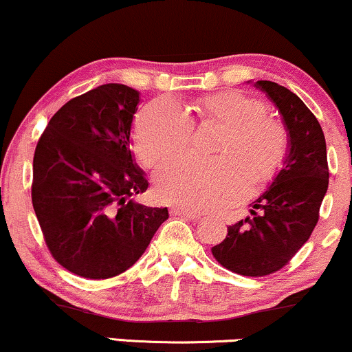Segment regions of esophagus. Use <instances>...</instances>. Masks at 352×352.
I'll return each mask as SVG.
<instances>
[{
    "instance_id": "34e87169",
    "label": "esophagus",
    "mask_w": 352,
    "mask_h": 352,
    "mask_svg": "<svg viewBox=\"0 0 352 352\" xmlns=\"http://www.w3.org/2000/svg\"><path fill=\"white\" fill-rule=\"evenodd\" d=\"M171 215L173 217H184V219H189V220H199L202 217L201 212H192V210L179 209V207H173Z\"/></svg>"
}]
</instances>
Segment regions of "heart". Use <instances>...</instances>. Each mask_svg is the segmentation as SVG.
I'll return each mask as SVG.
<instances>
[{"label": "heart", "instance_id": "1", "mask_svg": "<svg viewBox=\"0 0 352 352\" xmlns=\"http://www.w3.org/2000/svg\"><path fill=\"white\" fill-rule=\"evenodd\" d=\"M267 106L241 91H220L194 104V116L168 98L155 99L138 112L133 146L145 166L183 153L194 138V124L227 127L217 146L220 160L184 156L156 169L160 201L186 210L222 209L246 192L266 188L289 155V132L267 116Z\"/></svg>", "mask_w": 352, "mask_h": 352}]
</instances>
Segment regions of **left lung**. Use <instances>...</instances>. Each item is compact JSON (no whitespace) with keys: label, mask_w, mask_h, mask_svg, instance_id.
<instances>
[{"label":"left lung","mask_w":352,"mask_h":352,"mask_svg":"<svg viewBox=\"0 0 352 352\" xmlns=\"http://www.w3.org/2000/svg\"><path fill=\"white\" fill-rule=\"evenodd\" d=\"M254 86L279 109L289 132V155L269 189L253 202L251 217L228 227L212 254L228 271L263 277L284 267L310 238L329 169L322 125L302 99L274 81Z\"/></svg>","instance_id":"8db88e82"}]
</instances>
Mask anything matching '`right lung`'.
<instances>
[{"label": "right lung", "instance_id": "add662e5", "mask_svg": "<svg viewBox=\"0 0 352 352\" xmlns=\"http://www.w3.org/2000/svg\"><path fill=\"white\" fill-rule=\"evenodd\" d=\"M138 91L109 83L63 104L34 153L32 206L55 261L86 279L122 274L168 209L133 201L148 181L130 153Z\"/></svg>", "mask_w": 352, "mask_h": 352}]
</instances>
